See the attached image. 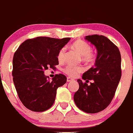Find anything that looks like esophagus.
I'll use <instances>...</instances> for the list:
<instances>
[{"mask_svg":"<svg viewBox=\"0 0 133 133\" xmlns=\"http://www.w3.org/2000/svg\"><path fill=\"white\" fill-rule=\"evenodd\" d=\"M73 80H74V79H72V78H70V77H68V78H67V82H71V81H73Z\"/></svg>","mask_w":133,"mask_h":133,"instance_id":"1","label":"esophagus"}]
</instances>
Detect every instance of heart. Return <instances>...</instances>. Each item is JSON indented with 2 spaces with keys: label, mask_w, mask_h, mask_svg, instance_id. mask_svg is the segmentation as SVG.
Segmentation results:
<instances>
[{
  "label": "heart",
  "mask_w": 133,
  "mask_h": 133,
  "mask_svg": "<svg viewBox=\"0 0 133 133\" xmlns=\"http://www.w3.org/2000/svg\"><path fill=\"white\" fill-rule=\"evenodd\" d=\"M71 47L77 51L82 55V60L85 62L91 63L95 61L96 56L92 52V47L88 43L82 40H78L74 42L71 44ZM65 48L63 47L58 51L57 54V58L58 61L61 62L64 60L65 55ZM64 72L66 75L71 77H76L78 74L81 73L84 71V68L81 65H68L63 69Z\"/></svg>",
  "instance_id": "obj_1"
}]
</instances>
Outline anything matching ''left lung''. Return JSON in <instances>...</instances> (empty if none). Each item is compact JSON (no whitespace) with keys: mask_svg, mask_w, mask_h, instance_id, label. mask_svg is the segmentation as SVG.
Returning a JSON list of instances; mask_svg holds the SVG:
<instances>
[{"mask_svg":"<svg viewBox=\"0 0 133 133\" xmlns=\"http://www.w3.org/2000/svg\"><path fill=\"white\" fill-rule=\"evenodd\" d=\"M85 39L96 46L97 51L94 66L84 72V80L93 79L88 85L78 79L79 89L74 101L79 109L88 114L103 111L114 98L122 75L121 55L118 47L107 37L92 35Z\"/></svg>","mask_w":133,"mask_h":133,"instance_id":"obj_1","label":"left lung"}]
</instances>
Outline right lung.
<instances>
[{
  "instance_id": "add662e5",
  "label": "right lung",
  "mask_w": 133,
  "mask_h": 133,
  "mask_svg": "<svg viewBox=\"0 0 133 133\" xmlns=\"http://www.w3.org/2000/svg\"><path fill=\"white\" fill-rule=\"evenodd\" d=\"M71 38L37 37L22 43L13 56V82L18 96L26 108L41 112L52 107L57 89L66 83L62 74L56 75L52 81L44 75L49 68L55 69L58 64V51Z\"/></svg>"
}]
</instances>
